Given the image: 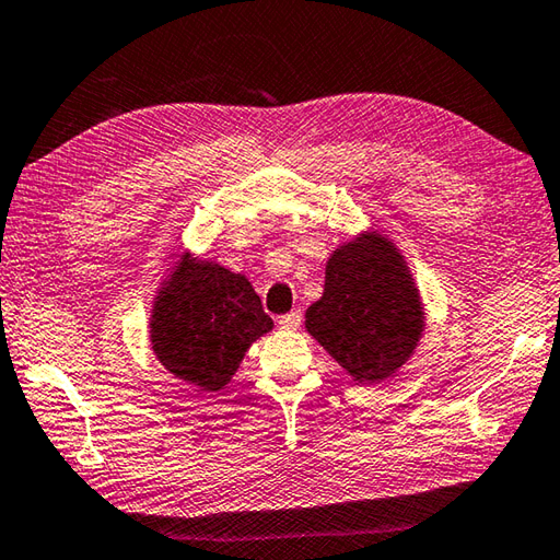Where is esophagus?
<instances>
[{"label":"esophagus","mask_w":560,"mask_h":560,"mask_svg":"<svg viewBox=\"0 0 560 560\" xmlns=\"http://www.w3.org/2000/svg\"><path fill=\"white\" fill-rule=\"evenodd\" d=\"M301 320H303L301 311H291V313H287V315H281V317H279V327H283V330H299V327H301Z\"/></svg>","instance_id":"esophagus-1"}]
</instances>
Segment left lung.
I'll use <instances>...</instances> for the list:
<instances>
[{
	"label": "left lung",
	"mask_w": 560,
	"mask_h": 560,
	"mask_svg": "<svg viewBox=\"0 0 560 560\" xmlns=\"http://www.w3.org/2000/svg\"><path fill=\"white\" fill-rule=\"evenodd\" d=\"M424 327V301L408 259L378 230H361L332 249L323 295L305 311V330L361 386L396 376Z\"/></svg>",
	"instance_id": "8db88e82"
}]
</instances>
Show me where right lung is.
<instances>
[{"label": "right lung", "mask_w": 560, "mask_h": 560, "mask_svg": "<svg viewBox=\"0 0 560 560\" xmlns=\"http://www.w3.org/2000/svg\"><path fill=\"white\" fill-rule=\"evenodd\" d=\"M150 308V349L160 364L203 393L223 390L247 349L273 330L245 273L191 249L172 255Z\"/></svg>", "instance_id": "1"}]
</instances>
